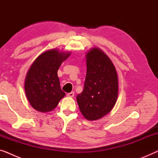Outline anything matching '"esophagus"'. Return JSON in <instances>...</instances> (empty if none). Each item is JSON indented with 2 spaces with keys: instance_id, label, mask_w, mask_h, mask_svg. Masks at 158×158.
<instances>
[{
  "instance_id": "obj_1",
  "label": "esophagus",
  "mask_w": 158,
  "mask_h": 158,
  "mask_svg": "<svg viewBox=\"0 0 158 158\" xmlns=\"http://www.w3.org/2000/svg\"><path fill=\"white\" fill-rule=\"evenodd\" d=\"M74 92H71V93H69V94H67V96L68 97H70V98H72V97L74 96Z\"/></svg>"
}]
</instances>
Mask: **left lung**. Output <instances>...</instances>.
I'll return each instance as SVG.
<instances>
[{
  "label": "left lung",
  "instance_id": "1",
  "mask_svg": "<svg viewBox=\"0 0 158 158\" xmlns=\"http://www.w3.org/2000/svg\"><path fill=\"white\" fill-rule=\"evenodd\" d=\"M85 59L87 71L84 89L77 96V102L86 119L96 121L109 114L116 104L118 74L113 62L100 48L89 49Z\"/></svg>",
  "mask_w": 158,
  "mask_h": 158
}]
</instances>
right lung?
Wrapping results in <instances>:
<instances>
[{"instance_id": "1", "label": "right lung", "mask_w": 158, "mask_h": 158, "mask_svg": "<svg viewBox=\"0 0 158 158\" xmlns=\"http://www.w3.org/2000/svg\"><path fill=\"white\" fill-rule=\"evenodd\" d=\"M70 54L56 48L48 49L30 66L25 77L24 90L29 103L36 111H52L65 96L60 88L57 71Z\"/></svg>"}]
</instances>
